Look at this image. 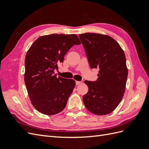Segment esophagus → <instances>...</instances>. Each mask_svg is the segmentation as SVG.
<instances>
[{"mask_svg":"<svg viewBox=\"0 0 149 149\" xmlns=\"http://www.w3.org/2000/svg\"><path fill=\"white\" fill-rule=\"evenodd\" d=\"M81 83H82L81 81H76V85H78V84H81Z\"/></svg>","mask_w":149,"mask_h":149,"instance_id":"1","label":"esophagus"}]
</instances>
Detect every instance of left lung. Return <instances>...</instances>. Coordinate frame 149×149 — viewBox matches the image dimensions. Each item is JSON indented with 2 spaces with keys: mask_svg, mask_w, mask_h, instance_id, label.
Listing matches in <instances>:
<instances>
[{
  "mask_svg": "<svg viewBox=\"0 0 149 149\" xmlns=\"http://www.w3.org/2000/svg\"><path fill=\"white\" fill-rule=\"evenodd\" d=\"M91 68H98L96 81L84 83L88 92L83 96L84 104L92 113H111L124 96L128 71L123 49L109 36L93 33L79 35Z\"/></svg>",
  "mask_w": 149,
  "mask_h": 149,
  "instance_id": "8db88e82",
  "label": "left lung"
}]
</instances>
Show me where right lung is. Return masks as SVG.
I'll return each mask as SVG.
<instances>
[{
    "mask_svg": "<svg viewBox=\"0 0 149 149\" xmlns=\"http://www.w3.org/2000/svg\"><path fill=\"white\" fill-rule=\"evenodd\" d=\"M80 44L74 34H52L38 38L29 48L24 81L31 104L38 112L54 115L64 109L76 83L73 79L57 78L54 71L68 51Z\"/></svg>",
    "mask_w": 149,
    "mask_h": 149,
    "instance_id": "add662e5",
    "label": "right lung"
}]
</instances>
